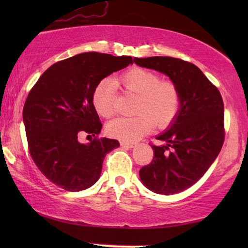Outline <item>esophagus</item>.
Instances as JSON below:
<instances>
[{
  "label": "esophagus",
  "instance_id": "34e87169",
  "mask_svg": "<svg viewBox=\"0 0 248 248\" xmlns=\"http://www.w3.org/2000/svg\"><path fill=\"white\" fill-rule=\"evenodd\" d=\"M121 145L123 148H127V149H132V148H134L135 145V143H133V142H127V141H121Z\"/></svg>",
  "mask_w": 248,
  "mask_h": 248
}]
</instances>
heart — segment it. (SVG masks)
<instances>
[{
    "mask_svg": "<svg viewBox=\"0 0 248 248\" xmlns=\"http://www.w3.org/2000/svg\"><path fill=\"white\" fill-rule=\"evenodd\" d=\"M126 90L139 96L134 117H117L107 124V133L122 141H137L155 126L164 127L174 121L179 110L181 97L177 87L169 81H160L157 74L143 69H133L121 78ZM116 82L105 78L93 93V106L104 117L114 113Z\"/></svg>",
    "mask_w": 248,
    "mask_h": 248,
    "instance_id": "heart-1",
    "label": "heart"
}]
</instances>
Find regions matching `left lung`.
<instances>
[{
  "instance_id": "1",
  "label": "left lung",
  "mask_w": 248,
  "mask_h": 248,
  "mask_svg": "<svg viewBox=\"0 0 248 248\" xmlns=\"http://www.w3.org/2000/svg\"><path fill=\"white\" fill-rule=\"evenodd\" d=\"M145 69L167 76L177 87L181 105L174 121L155 137L151 164L140 169L145 187L157 194H175L195 184L221 150L223 101L219 90L194 64L169 56L137 59Z\"/></svg>"
}]
</instances>
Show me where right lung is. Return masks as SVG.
Wrapping results in <instances>:
<instances>
[{
  "instance_id": "1",
  "label": "right lung",
  "mask_w": 248,
  "mask_h": 248,
  "mask_svg": "<svg viewBox=\"0 0 248 248\" xmlns=\"http://www.w3.org/2000/svg\"><path fill=\"white\" fill-rule=\"evenodd\" d=\"M132 64L131 56L81 53L49 66L30 91L23 106L29 152L43 175L61 188L79 192L100 177L105 155L117 140L97 139L103 125L93 103L98 82ZM86 131L96 138L81 144Z\"/></svg>"
}]
</instances>
